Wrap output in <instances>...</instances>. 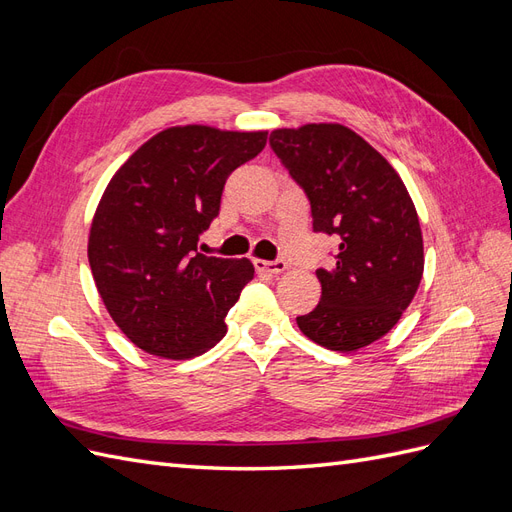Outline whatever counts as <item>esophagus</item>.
I'll return each instance as SVG.
<instances>
[{
    "label": "esophagus",
    "mask_w": 512,
    "mask_h": 512,
    "mask_svg": "<svg viewBox=\"0 0 512 512\" xmlns=\"http://www.w3.org/2000/svg\"><path fill=\"white\" fill-rule=\"evenodd\" d=\"M254 267L260 271V273H269V275H280L288 269V265L284 260H260L256 258L254 260Z\"/></svg>",
    "instance_id": "1"
}]
</instances>
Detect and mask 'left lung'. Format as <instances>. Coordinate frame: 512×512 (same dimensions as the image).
Listing matches in <instances>:
<instances>
[{
    "label": "left lung",
    "mask_w": 512,
    "mask_h": 512,
    "mask_svg": "<svg viewBox=\"0 0 512 512\" xmlns=\"http://www.w3.org/2000/svg\"><path fill=\"white\" fill-rule=\"evenodd\" d=\"M269 145L305 190L314 230L335 235L333 269H318L320 303L299 316L305 337L354 352L389 333L423 277V235L397 170L342 123L273 130Z\"/></svg>",
    "instance_id": "obj_1"
}]
</instances>
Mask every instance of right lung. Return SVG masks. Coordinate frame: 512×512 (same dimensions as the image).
I'll list each match as a JSON object with an SVG mask.
<instances>
[{"label": "right lung", "mask_w": 512, "mask_h": 512, "mask_svg": "<svg viewBox=\"0 0 512 512\" xmlns=\"http://www.w3.org/2000/svg\"><path fill=\"white\" fill-rule=\"evenodd\" d=\"M265 145V130L166 128L108 181L87 256L106 312L134 346L185 361L226 335L254 265L200 254L198 237L220 213L228 175Z\"/></svg>", "instance_id": "1"}]
</instances>
